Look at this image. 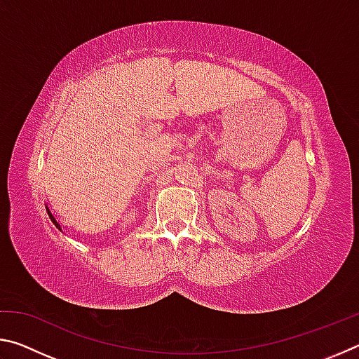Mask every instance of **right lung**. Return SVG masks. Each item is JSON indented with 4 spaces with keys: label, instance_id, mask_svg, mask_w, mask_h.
Listing matches in <instances>:
<instances>
[{
    "label": "right lung",
    "instance_id": "add662e5",
    "mask_svg": "<svg viewBox=\"0 0 359 359\" xmlns=\"http://www.w3.org/2000/svg\"><path fill=\"white\" fill-rule=\"evenodd\" d=\"M47 212H48V215H50V220L53 222V224H55V226H58V228H60V224L57 223V220H55V218H53V215L50 214V210H47Z\"/></svg>",
    "mask_w": 359,
    "mask_h": 359
}]
</instances>
